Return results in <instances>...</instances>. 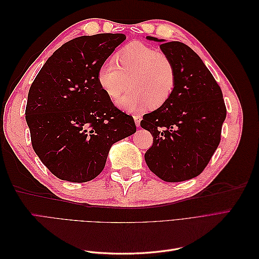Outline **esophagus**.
Here are the masks:
<instances>
[{"instance_id": "esophagus-1", "label": "esophagus", "mask_w": 259, "mask_h": 259, "mask_svg": "<svg viewBox=\"0 0 259 259\" xmlns=\"http://www.w3.org/2000/svg\"><path fill=\"white\" fill-rule=\"evenodd\" d=\"M134 121H135L137 126H139L140 121H142V116H140V115H134Z\"/></svg>"}]
</instances>
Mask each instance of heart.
I'll return each instance as SVG.
<instances>
[{
    "mask_svg": "<svg viewBox=\"0 0 259 259\" xmlns=\"http://www.w3.org/2000/svg\"><path fill=\"white\" fill-rule=\"evenodd\" d=\"M114 64L106 61L97 71L100 89L111 99L116 100L124 111L137 112L147 107L156 109L170 98L176 84V70L167 55L160 53L143 42H132L115 54Z\"/></svg>",
    "mask_w": 259,
    "mask_h": 259,
    "instance_id": "heart-1",
    "label": "heart"
}]
</instances>
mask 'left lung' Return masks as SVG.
Masks as SVG:
<instances>
[{
	"label": "left lung",
	"mask_w": 259,
	"mask_h": 259,
	"mask_svg": "<svg viewBox=\"0 0 259 259\" xmlns=\"http://www.w3.org/2000/svg\"><path fill=\"white\" fill-rule=\"evenodd\" d=\"M146 38L160 42L162 53L173 61L176 84L166 103L145 114L140 122L153 136L145 161L164 182H184L202 173L221 142L227 113L223 93L189 46L153 36Z\"/></svg>",
	"instance_id": "left-lung-1"
}]
</instances>
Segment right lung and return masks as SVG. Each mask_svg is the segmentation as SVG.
<instances>
[{
	"label": "right lung",
	"instance_id": "obj_1",
	"mask_svg": "<svg viewBox=\"0 0 259 259\" xmlns=\"http://www.w3.org/2000/svg\"><path fill=\"white\" fill-rule=\"evenodd\" d=\"M126 36L75 37L46 60L29 90L26 121L33 150L61 180L86 183L103 171L113 144L136 132L97 82V71Z\"/></svg>",
	"mask_w": 259,
	"mask_h": 259
}]
</instances>
